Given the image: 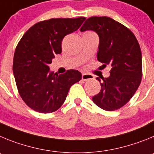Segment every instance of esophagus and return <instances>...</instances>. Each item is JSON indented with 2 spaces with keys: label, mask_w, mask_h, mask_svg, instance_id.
<instances>
[{
  "label": "esophagus",
  "mask_w": 154,
  "mask_h": 154,
  "mask_svg": "<svg viewBox=\"0 0 154 154\" xmlns=\"http://www.w3.org/2000/svg\"><path fill=\"white\" fill-rule=\"evenodd\" d=\"M93 78V77L90 74H82V80L84 81H87V80H91Z\"/></svg>",
  "instance_id": "1"
}]
</instances>
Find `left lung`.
Instances as JSON below:
<instances>
[{
    "instance_id": "left-lung-1",
    "label": "left lung",
    "mask_w": 154,
    "mask_h": 154,
    "mask_svg": "<svg viewBox=\"0 0 154 154\" xmlns=\"http://www.w3.org/2000/svg\"><path fill=\"white\" fill-rule=\"evenodd\" d=\"M80 30H93L99 36L97 60L110 65V76L97 77L99 94L92 97L103 110L120 109L131 99L142 78V54L139 43L127 27L108 17H91Z\"/></svg>"
}]
</instances>
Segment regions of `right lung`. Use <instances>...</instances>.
Masks as SVG:
<instances>
[{
	"label": "right lung",
	"mask_w": 154,
	"mask_h": 154,
	"mask_svg": "<svg viewBox=\"0 0 154 154\" xmlns=\"http://www.w3.org/2000/svg\"><path fill=\"white\" fill-rule=\"evenodd\" d=\"M85 17L52 18L35 23L23 34L14 56L13 72L22 100L32 110L49 113L58 110L70 87L81 80L77 70L58 74L49 64L61 53L66 35L81 26Z\"/></svg>",
	"instance_id": "right-lung-1"
}]
</instances>
